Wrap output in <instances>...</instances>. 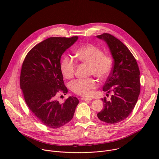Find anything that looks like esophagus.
Segmentation results:
<instances>
[{
    "label": "esophagus",
    "mask_w": 159,
    "mask_h": 159,
    "mask_svg": "<svg viewBox=\"0 0 159 159\" xmlns=\"http://www.w3.org/2000/svg\"><path fill=\"white\" fill-rule=\"evenodd\" d=\"M80 100H81V101H89L91 100V99H90V98H80Z\"/></svg>",
    "instance_id": "obj_1"
}]
</instances>
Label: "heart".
Wrapping results in <instances>:
<instances>
[{
  "mask_svg": "<svg viewBox=\"0 0 159 159\" xmlns=\"http://www.w3.org/2000/svg\"><path fill=\"white\" fill-rule=\"evenodd\" d=\"M102 53L101 49L93 44L82 45L74 51L77 60L88 65V74L93 75L99 80L106 79L110 74L112 67L111 57ZM60 69L65 78L71 79L75 72L76 63L72 58L66 56L61 60ZM96 86V82L93 78L77 79L70 84L72 91L82 96H90L92 93V90Z\"/></svg>",
  "mask_w": 159,
  "mask_h": 159,
  "instance_id": "b5f03b06",
  "label": "heart"
}]
</instances>
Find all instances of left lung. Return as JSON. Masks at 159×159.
Masks as SVG:
<instances>
[{
	"label": "left lung",
	"mask_w": 159,
	"mask_h": 159,
	"mask_svg": "<svg viewBox=\"0 0 159 159\" xmlns=\"http://www.w3.org/2000/svg\"><path fill=\"white\" fill-rule=\"evenodd\" d=\"M104 40L114 59L111 74L103 86V91L112 93L111 100L102 98L104 109L98 118L114 124L126 119L134 109L140 92V70L136 59L120 40L109 33L96 36Z\"/></svg>",
	"instance_id": "8db88e82"
}]
</instances>
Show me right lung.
Returning a JSON list of instances; mask_svg holds the SVG:
<instances>
[{"label": "right lung", "instance_id": "1", "mask_svg": "<svg viewBox=\"0 0 159 159\" xmlns=\"http://www.w3.org/2000/svg\"><path fill=\"white\" fill-rule=\"evenodd\" d=\"M78 38H49L34 46L22 63L20 87L26 103L38 120L51 128L71 121L79 102L74 96L62 104L57 99L58 93L66 95L68 92L60 69L61 57Z\"/></svg>", "mask_w": 159, "mask_h": 159}]
</instances>
